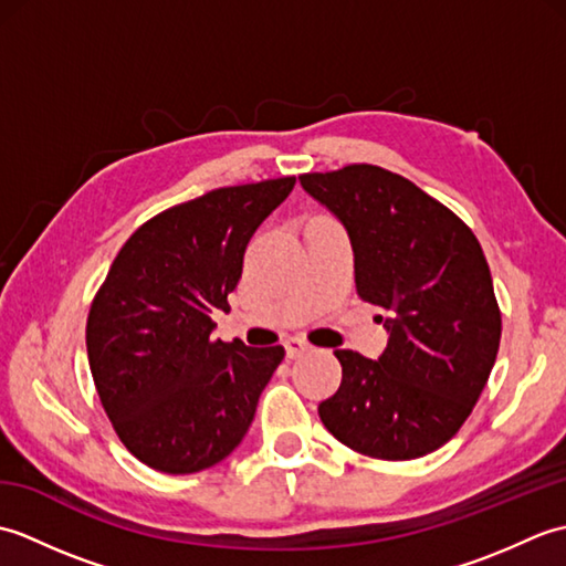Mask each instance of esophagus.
<instances>
[{
  "instance_id": "34e87169",
  "label": "esophagus",
  "mask_w": 566,
  "mask_h": 566,
  "mask_svg": "<svg viewBox=\"0 0 566 566\" xmlns=\"http://www.w3.org/2000/svg\"><path fill=\"white\" fill-rule=\"evenodd\" d=\"M284 350H286V357L294 359V357H302L304 353H308L311 345L304 338H296V335H294V338L284 340Z\"/></svg>"
}]
</instances>
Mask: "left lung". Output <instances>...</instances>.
Here are the masks:
<instances>
[{"instance_id": "left-lung-1", "label": "left lung", "mask_w": 566, "mask_h": 566, "mask_svg": "<svg viewBox=\"0 0 566 566\" xmlns=\"http://www.w3.org/2000/svg\"><path fill=\"white\" fill-rule=\"evenodd\" d=\"M345 228L357 294L387 311L377 359L335 350L343 381L323 426L377 460H416L452 440L501 343L494 282L476 235L406 177L375 165L298 177Z\"/></svg>"}]
</instances>
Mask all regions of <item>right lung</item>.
Returning <instances> with one entry per match:
<instances>
[{
	"label": "right lung",
	"instance_id": "add662e5",
	"mask_svg": "<svg viewBox=\"0 0 566 566\" xmlns=\"http://www.w3.org/2000/svg\"><path fill=\"white\" fill-rule=\"evenodd\" d=\"M294 177L213 189L143 223L118 252L87 318V357L116 436L165 474L226 460L255 418L282 345L211 340L252 233Z\"/></svg>",
	"mask_w": 566,
	"mask_h": 566
}]
</instances>
